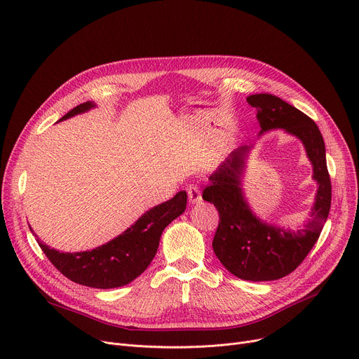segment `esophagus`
I'll return each mask as SVG.
<instances>
[{
    "mask_svg": "<svg viewBox=\"0 0 359 359\" xmlns=\"http://www.w3.org/2000/svg\"><path fill=\"white\" fill-rule=\"evenodd\" d=\"M186 191H187V199H189L191 203H199L202 201L201 189L196 184H191Z\"/></svg>",
    "mask_w": 359,
    "mask_h": 359,
    "instance_id": "esophagus-1",
    "label": "esophagus"
}]
</instances>
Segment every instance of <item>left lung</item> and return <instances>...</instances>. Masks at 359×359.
<instances>
[{"label": "left lung", "mask_w": 359, "mask_h": 359, "mask_svg": "<svg viewBox=\"0 0 359 359\" xmlns=\"http://www.w3.org/2000/svg\"><path fill=\"white\" fill-rule=\"evenodd\" d=\"M248 103L257 110L259 135L284 129L303 142L313 164L317 194L310 219L297 230H285L257 218L244 198L241 177L252 147L244 145L229 156L205 187L202 198L219 212L212 248L215 256L234 276L244 280H275L290 275L306 259L327 219L332 184L326 148L317 125L303 111L268 93L252 94Z\"/></svg>", "instance_id": "left-lung-1"}]
</instances>
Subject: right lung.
<instances>
[{"label":"right lung","mask_w":359,"mask_h":359,"mask_svg":"<svg viewBox=\"0 0 359 359\" xmlns=\"http://www.w3.org/2000/svg\"><path fill=\"white\" fill-rule=\"evenodd\" d=\"M93 107H96L93 102L81 103L71 109L61 121ZM186 202L184 191L176 194L170 201L147 211L121 236L93 250L64 253L50 249L36 236L37 243L52 265L72 282L99 290L123 287L148 268L157 253L164 229L184 212Z\"/></svg>","instance_id":"obj_1"}]
</instances>
